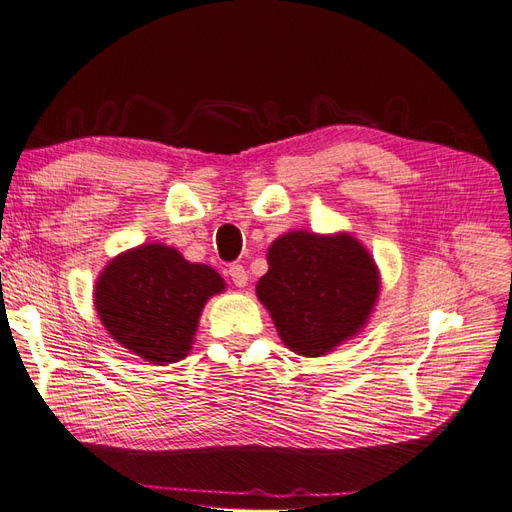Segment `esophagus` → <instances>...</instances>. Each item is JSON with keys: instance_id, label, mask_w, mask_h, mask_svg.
Instances as JSON below:
<instances>
[{"instance_id": "34e87169", "label": "esophagus", "mask_w": 512, "mask_h": 512, "mask_svg": "<svg viewBox=\"0 0 512 512\" xmlns=\"http://www.w3.org/2000/svg\"><path fill=\"white\" fill-rule=\"evenodd\" d=\"M229 277H231V281L235 283V287H244V285L248 283V272H246V268L240 266V264H233V266L229 268Z\"/></svg>"}]
</instances>
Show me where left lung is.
<instances>
[{
    "instance_id": "1",
    "label": "left lung",
    "mask_w": 512,
    "mask_h": 512,
    "mask_svg": "<svg viewBox=\"0 0 512 512\" xmlns=\"http://www.w3.org/2000/svg\"><path fill=\"white\" fill-rule=\"evenodd\" d=\"M381 292L372 255L348 233L290 231L268 248L257 298L283 344L303 357L329 355L368 322Z\"/></svg>"
}]
</instances>
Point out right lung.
Segmentation results:
<instances>
[{
  "label": "right lung",
  "instance_id": "obj_1",
  "mask_svg": "<svg viewBox=\"0 0 512 512\" xmlns=\"http://www.w3.org/2000/svg\"><path fill=\"white\" fill-rule=\"evenodd\" d=\"M222 290L214 268L190 264L173 246L142 244L101 272L95 309L123 348L166 365L188 355L205 303Z\"/></svg>",
  "mask_w": 512,
  "mask_h": 512
}]
</instances>
